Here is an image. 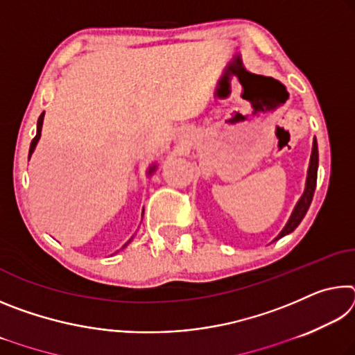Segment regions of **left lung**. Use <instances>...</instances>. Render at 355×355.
<instances>
[{"instance_id":"8db88e82","label":"left lung","mask_w":355,"mask_h":355,"mask_svg":"<svg viewBox=\"0 0 355 355\" xmlns=\"http://www.w3.org/2000/svg\"><path fill=\"white\" fill-rule=\"evenodd\" d=\"M316 177H318V142H316V137H315L313 147H311V156H310V164H309V171H307V180H305L304 194L300 196V199L297 200L296 207H294L290 219H288L285 227L282 228V232L279 233L277 238H275V239H279L282 236L288 235V233H291L294 228H296L300 224V220L304 219V216L307 214V209H309L311 199H313V194H315ZM275 239H274V241H275Z\"/></svg>"}]
</instances>
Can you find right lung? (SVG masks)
I'll return each mask as SVG.
<instances>
[{
    "label": "right lung",
    "mask_w": 355,
    "mask_h": 355,
    "mask_svg": "<svg viewBox=\"0 0 355 355\" xmlns=\"http://www.w3.org/2000/svg\"><path fill=\"white\" fill-rule=\"evenodd\" d=\"M44 116H45V112H42L40 114V117H39V120H37V133H35V137L33 139V142H31V147H29V158H31V155L34 153V150H35V146H37V142H39V139H40V135H42V125H44ZM156 171V164H152L148 167V171H147V173L148 175H152V173ZM142 216H144V209H142ZM135 238V235L131 236L127 243L123 244V248H127V245L131 243V239ZM122 248V249H123Z\"/></svg>",
    "instance_id": "obj_1"
}]
</instances>
